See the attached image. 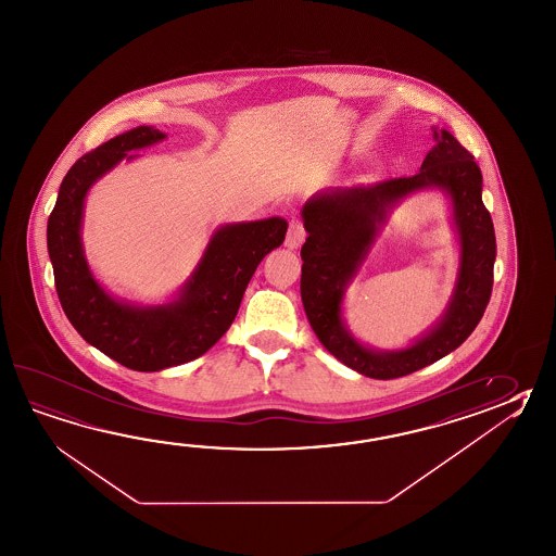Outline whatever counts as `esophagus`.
I'll use <instances>...</instances> for the list:
<instances>
[{"label":"esophagus","mask_w":556,"mask_h":556,"mask_svg":"<svg viewBox=\"0 0 556 556\" xmlns=\"http://www.w3.org/2000/svg\"><path fill=\"white\" fill-rule=\"evenodd\" d=\"M305 238L306 231L303 222L291 219V222H289V229H287V238H285V248L296 250V248H301V243L305 241Z\"/></svg>","instance_id":"34e87169"}]
</instances>
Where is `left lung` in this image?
Here are the masks:
<instances>
[{
  "label": "left lung",
  "mask_w": 556,
  "mask_h": 556,
  "mask_svg": "<svg viewBox=\"0 0 556 556\" xmlns=\"http://www.w3.org/2000/svg\"><path fill=\"white\" fill-rule=\"evenodd\" d=\"M435 147L414 176L380 181L370 188H334L306 202L301 216V299L306 318L327 351L352 370L392 380L455 351L476 330L493 289L497 255L495 229L481 200L483 176L473 156L447 130H433ZM440 187L453 200L460 236V271L451 305L430 333L402 352H375L361 345L341 320L343 291L365 258L387 210L408 192Z\"/></svg>",
  "instance_id": "obj_1"
}]
</instances>
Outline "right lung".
<instances>
[{
	"mask_svg": "<svg viewBox=\"0 0 556 556\" xmlns=\"http://www.w3.org/2000/svg\"><path fill=\"white\" fill-rule=\"evenodd\" d=\"M166 135L137 126L80 156L61 181L47 222V250L59 301L71 325L94 349L138 372H159L190 363L226 334L261 260L283 243L287 222L269 217L216 229L180 296L156 306L116 301L92 277L83 253L80 222L87 192L128 152L156 144Z\"/></svg>",
	"mask_w": 556,
	"mask_h": 556,
	"instance_id": "add662e5",
	"label": "right lung"
}]
</instances>
